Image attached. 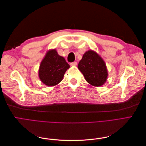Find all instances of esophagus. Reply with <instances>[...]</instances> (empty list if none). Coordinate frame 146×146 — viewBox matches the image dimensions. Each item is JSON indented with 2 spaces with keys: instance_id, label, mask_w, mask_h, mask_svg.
<instances>
[{
  "instance_id": "obj_1",
  "label": "esophagus",
  "mask_w": 146,
  "mask_h": 146,
  "mask_svg": "<svg viewBox=\"0 0 146 146\" xmlns=\"http://www.w3.org/2000/svg\"><path fill=\"white\" fill-rule=\"evenodd\" d=\"M70 66H76L77 64V63L76 62V61H74V62H72V63H70Z\"/></svg>"
}]
</instances>
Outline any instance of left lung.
Instances as JSON below:
<instances>
[{"label":"left lung","instance_id":"1","mask_svg":"<svg viewBox=\"0 0 146 146\" xmlns=\"http://www.w3.org/2000/svg\"><path fill=\"white\" fill-rule=\"evenodd\" d=\"M78 68L87 82L92 86H100L107 81L108 71L105 63L93 50H88L83 54Z\"/></svg>","mask_w":146,"mask_h":146}]
</instances>
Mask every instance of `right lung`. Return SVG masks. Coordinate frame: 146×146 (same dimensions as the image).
<instances>
[{
    "label": "right lung",
    "mask_w": 146,
    "mask_h": 146,
    "mask_svg": "<svg viewBox=\"0 0 146 146\" xmlns=\"http://www.w3.org/2000/svg\"><path fill=\"white\" fill-rule=\"evenodd\" d=\"M70 66L55 49L48 50L39 66V77L48 86L56 85L63 80Z\"/></svg>",
    "instance_id": "obj_1"
}]
</instances>
